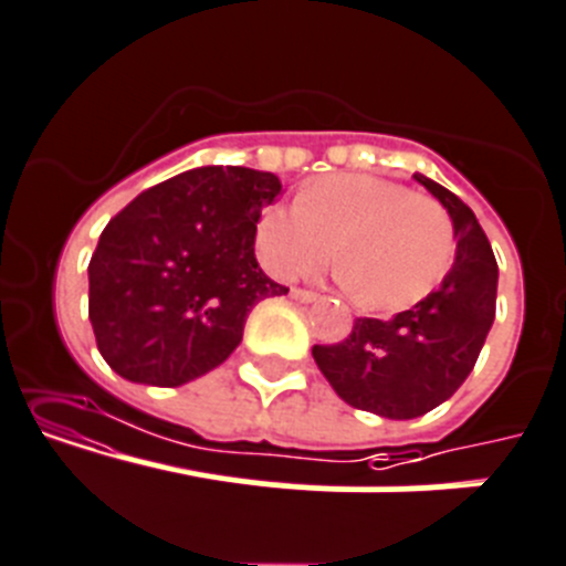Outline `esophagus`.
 <instances>
[{
	"label": "esophagus",
	"instance_id": "1",
	"mask_svg": "<svg viewBox=\"0 0 566 566\" xmlns=\"http://www.w3.org/2000/svg\"><path fill=\"white\" fill-rule=\"evenodd\" d=\"M292 300H297V303H316V300H319V294H314V292H305V289H292Z\"/></svg>",
	"mask_w": 566,
	"mask_h": 566
}]
</instances>
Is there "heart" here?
Segmentation results:
<instances>
[{"instance_id": "heart-1", "label": "heart", "mask_w": 566, "mask_h": 566, "mask_svg": "<svg viewBox=\"0 0 566 566\" xmlns=\"http://www.w3.org/2000/svg\"><path fill=\"white\" fill-rule=\"evenodd\" d=\"M355 303L397 311L439 286L455 258V233L436 199L375 175H331L297 202L258 213V258L274 277H300L333 255Z\"/></svg>"}]
</instances>
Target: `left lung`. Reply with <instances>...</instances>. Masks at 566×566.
Wrapping results in <instances>:
<instances>
[{"instance_id": "1", "label": "left lung", "mask_w": 566, "mask_h": 566, "mask_svg": "<svg viewBox=\"0 0 566 566\" xmlns=\"http://www.w3.org/2000/svg\"><path fill=\"white\" fill-rule=\"evenodd\" d=\"M413 180L453 219V269L413 308L386 322L355 319L344 342L314 347L336 395L386 419H417L455 395L475 367L497 303V261L475 213L430 177L417 171Z\"/></svg>"}]
</instances>
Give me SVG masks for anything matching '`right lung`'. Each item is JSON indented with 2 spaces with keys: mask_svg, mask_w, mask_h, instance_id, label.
<instances>
[{
  "mask_svg": "<svg viewBox=\"0 0 566 566\" xmlns=\"http://www.w3.org/2000/svg\"><path fill=\"white\" fill-rule=\"evenodd\" d=\"M280 180L199 166L138 193L88 263V319L107 367L133 384L182 386L217 369L252 305L289 289L255 261V222Z\"/></svg>",
  "mask_w": 566,
  "mask_h": 566,
  "instance_id": "1",
  "label": "right lung"
}]
</instances>
